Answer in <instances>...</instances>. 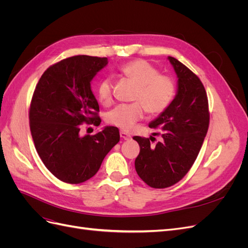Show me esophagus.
<instances>
[{"label":"esophagus","mask_w":248,"mask_h":248,"mask_svg":"<svg viewBox=\"0 0 248 248\" xmlns=\"http://www.w3.org/2000/svg\"><path fill=\"white\" fill-rule=\"evenodd\" d=\"M120 137H121L123 140H130V138H131L128 133H126L124 131L120 132Z\"/></svg>","instance_id":"esophagus-1"}]
</instances>
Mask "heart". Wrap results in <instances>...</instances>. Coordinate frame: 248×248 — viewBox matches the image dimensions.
Segmentation results:
<instances>
[{
	"label": "heart",
	"mask_w": 248,
	"mask_h": 248,
	"mask_svg": "<svg viewBox=\"0 0 248 248\" xmlns=\"http://www.w3.org/2000/svg\"><path fill=\"white\" fill-rule=\"evenodd\" d=\"M122 76L138 86L131 104H121L111 109L107 121L124 130H130L144 116V108L150 115H159L166 110L176 93L175 81L168 76L159 74L158 69L146 60H134L121 66ZM98 98L103 104L112 99V84L103 78L97 88Z\"/></svg>",
	"instance_id": "obj_1"
}]
</instances>
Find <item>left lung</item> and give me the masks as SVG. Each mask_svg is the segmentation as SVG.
<instances>
[{"label": "left lung", "mask_w": 248, "mask_h": 248, "mask_svg": "<svg viewBox=\"0 0 248 248\" xmlns=\"http://www.w3.org/2000/svg\"><path fill=\"white\" fill-rule=\"evenodd\" d=\"M178 77L177 95L170 107L149 124L161 127V140L134 137L140 154L134 166L153 188H167L181 180L196 161L208 131V97L201 79L177 59L169 57Z\"/></svg>", "instance_id": "left-lung-1"}]
</instances>
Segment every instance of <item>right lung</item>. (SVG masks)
Here are the masks:
<instances>
[{"label":"right lung","mask_w":248,"mask_h":248,"mask_svg":"<svg viewBox=\"0 0 248 248\" xmlns=\"http://www.w3.org/2000/svg\"><path fill=\"white\" fill-rule=\"evenodd\" d=\"M107 64L108 58H67L49 66L35 88L29 111L35 148L46 169L65 183L92 178L120 140L114 126L79 137L81 124L101 122L91 80Z\"/></svg>","instance_id":"1"}]
</instances>
